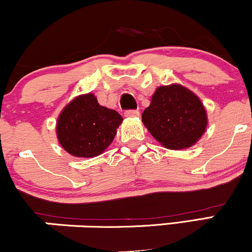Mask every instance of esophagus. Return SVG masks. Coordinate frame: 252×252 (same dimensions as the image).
I'll return each instance as SVG.
<instances>
[{"mask_svg": "<svg viewBox=\"0 0 252 252\" xmlns=\"http://www.w3.org/2000/svg\"><path fill=\"white\" fill-rule=\"evenodd\" d=\"M124 116L128 118H135L140 116V112H138L137 110H126V111L124 112Z\"/></svg>", "mask_w": 252, "mask_h": 252, "instance_id": "obj_1", "label": "esophagus"}]
</instances>
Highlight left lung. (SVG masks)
<instances>
[{
  "label": "left lung",
  "instance_id": "obj_1",
  "mask_svg": "<svg viewBox=\"0 0 252 252\" xmlns=\"http://www.w3.org/2000/svg\"><path fill=\"white\" fill-rule=\"evenodd\" d=\"M142 122L164 148L181 150L198 142L207 128V112L194 92L180 84L158 86Z\"/></svg>",
  "mask_w": 252,
  "mask_h": 252
}]
</instances>
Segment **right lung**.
Instances as JSON below:
<instances>
[{"label": "right lung", "mask_w": 252, "mask_h": 252, "mask_svg": "<svg viewBox=\"0 0 252 252\" xmlns=\"http://www.w3.org/2000/svg\"><path fill=\"white\" fill-rule=\"evenodd\" d=\"M123 117L99 105L94 94L74 97L60 112L57 137L60 146L76 158H94L114 141Z\"/></svg>", "instance_id": "obj_1"}]
</instances>
